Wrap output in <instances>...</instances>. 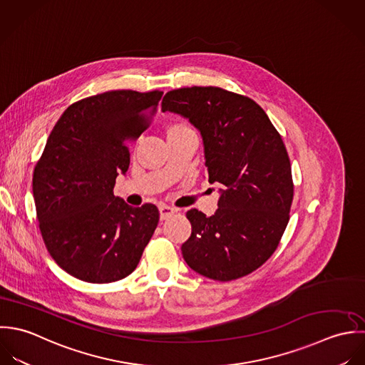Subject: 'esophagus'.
<instances>
[{
	"instance_id": "34e87169",
	"label": "esophagus",
	"mask_w": 365,
	"mask_h": 365,
	"mask_svg": "<svg viewBox=\"0 0 365 365\" xmlns=\"http://www.w3.org/2000/svg\"><path fill=\"white\" fill-rule=\"evenodd\" d=\"M159 213H160V219L166 220L168 217H170L172 215L176 213V209L172 207V206H168L165 203L159 205Z\"/></svg>"
}]
</instances>
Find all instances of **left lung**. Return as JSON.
Here are the masks:
<instances>
[{"label": "left lung", "mask_w": 365, "mask_h": 365, "mask_svg": "<svg viewBox=\"0 0 365 365\" xmlns=\"http://www.w3.org/2000/svg\"><path fill=\"white\" fill-rule=\"evenodd\" d=\"M162 111L200 131L209 182L221 185L213 216L186 213V264L221 282L251 274L274 254L289 221L291 160L279 133L254 100L213 86L168 91Z\"/></svg>", "instance_id": "obj_1"}]
</instances>
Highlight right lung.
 Masks as SVG:
<instances>
[{
	"label": "right lung",
	"instance_id": "add662e5",
	"mask_svg": "<svg viewBox=\"0 0 365 365\" xmlns=\"http://www.w3.org/2000/svg\"><path fill=\"white\" fill-rule=\"evenodd\" d=\"M162 91L113 90L66 108L38 160L32 192L43 242L74 278L108 284L138 265L158 221L155 205L114 196L130 166L128 141L145 130Z\"/></svg>",
	"mask_w": 365,
	"mask_h": 365
}]
</instances>
